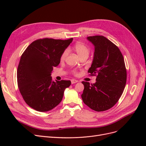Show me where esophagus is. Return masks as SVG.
<instances>
[{
    "label": "esophagus",
    "instance_id": "1",
    "mask_svg": "<svg viewBox=\"0 0 146 146\" xmlns=\"http://www.w3.org/2000/svg\"><path fill=\"white\" fill-rule=\"evenodd\" d=\"M77 82H78V81L76 80H75V79H72V80H71V83L72 84H74V83H76Z\"/></svg>",
    "mask_w": 146,
    "mask_h": 146
}]
</instances>
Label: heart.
Returning <instances> with one entry per match:
<instances>
[{
	"mask_svg": "<svg viewBox=\"0 0 146 146\" xmlns=\"http://www.w3.org/2000/svg\"><path fill=\"white\" fill-rule=\"evenodd\" d=\"M74 50L76 52L77 54L78 55V56L80 57V58H83V57H88V55H89L90 54V49L87 46H86L85 44H83L82 42H77L76 44H75L74 47H73ZM68 55V49H65L63 52L62 53V54L60 56V60L61 61H63L66 56ZM72 73L75 75H76L77 74L76 70H72Z\"/></svg>",
	"mask_w": 146,
	"mask_h": 146,
	"instance_id": "b5f03b06",
	"label": "heart"
}]
</instances>
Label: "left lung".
<instances>
[{
    "label": "left lung",
    "mask_w": 146,
    "mask_h": 146,
    "mask_svg": "<svg viewBox=\"0 0 146 146\" xmlns=\"http://www.w3.org/2000/svg\"><path fill=\"white\" fill-rule=\"evenodd\" d=\"M94 46V54L88 72L96 76V82H82L83 102L96 111L113 107L120 99L125 86L127 70L119 48L104 36H88Z\"/></svg>",
    "instance_id": "left-lung-1"
}]
</instances>
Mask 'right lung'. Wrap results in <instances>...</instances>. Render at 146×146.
Segmentation results:
<instances>
[{
  "mask_svg": "<svg viewBox=\"0 0 146 146\" xmlns=\"http://www.w3.org/2000/svg\"><path fill=\"white\" fill-rule=\"evenodd\" d=\"M73 40L52 38L32 42L21 55L17 70V85L29 107L38 111H50L63 99L70 80L54 82L51 73L60 63V56Z\"/></svg>",
  "mask_w": 146,
  "mask_h": 146,
  "instance_id": "add662e5",
  "label": "right lung"
}]
</instances>
